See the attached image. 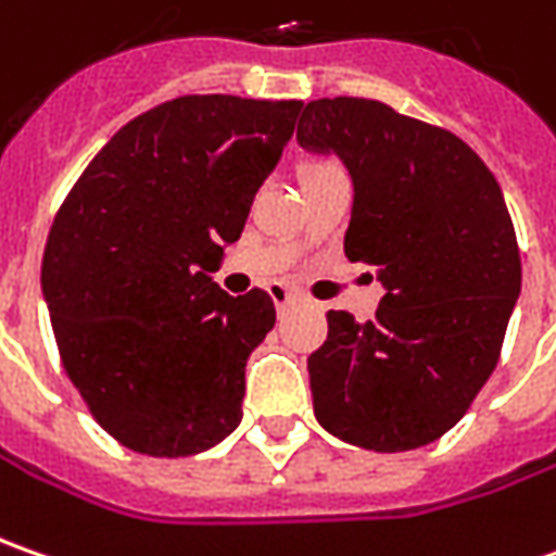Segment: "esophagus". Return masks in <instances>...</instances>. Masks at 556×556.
Listing matches in <instances>:
<instances>
[{"label": "esophagus", "instance_id": "34e87169", "mask_svg": "<svg viewBox=\"0 0 556 556\" xmlns=\"http://www.w3.org/2000/svg\"><path fill=\"white\" fill-rule=\"evenodd\" d=\"M267 292H270V298H274V304H277V311H286L289 304H295V298H298L295 292H292L289 286H282V282H274V286H270Z\"/></svg>", "mask_w": 556, "mask_h": 556}]
</instances>
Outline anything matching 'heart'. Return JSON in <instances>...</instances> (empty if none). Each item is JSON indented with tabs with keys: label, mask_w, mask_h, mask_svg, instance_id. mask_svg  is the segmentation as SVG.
Here are the masks:
<instances>
[{
	"label": "heart",
	"mask_w": 556,
	"mask_h": 556,
	"mask_svg": "<svg viewBox=\"0 0 556 556\" xmlns=\"http://www.w3.org/2000/svg\"><path fill=\"white\" fill-rule=\"evenodd\" d=\"M326 165H332V163H314L307 172H316V168H326Z\"/></svg>",
	"instance_id": "obj_1"
}]
</instances>
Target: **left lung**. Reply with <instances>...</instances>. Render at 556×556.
I'll list each match as a JSON object with an SVG mask.
<instances>
[{
    "label": "left lung",
    "instance_id": "left-lung-1",
    "mask_svg": "<svg viewBox=\"0 0 556 556\" xmlns=\"http://www.w3.org/2000/svg\"><path fill=\"white\" fill-rule=\"evenodd\" d=\"M298 144L344 163V255L384 286L369 323L326 314L329 338L307 356L316 421L363 450L428 446L486 384L520 298L502 187L452 131L366 98L311 101Z\"/></svg>",
    "mask_w": 556,
    "mask_h": 556
}]
</instances>
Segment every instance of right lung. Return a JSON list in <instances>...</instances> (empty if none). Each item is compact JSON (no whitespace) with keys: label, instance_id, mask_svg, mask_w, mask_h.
Here are the masks:
<instances>
[{"label":"right lung","instance_id":"add662e5","mask_svg":"<svg viewBox=\"0 0 556 556\" xmlns=\"http://www.w3.org/2000/svg\"><path fill=\"white\" fill-rule=\"evenodd\" d=\"M301 101L187 94L123 125L51 224L42 298L70 381L113 440L156 458L237 431L267 292L212 274L289 144Z\"/></svg>","mask_w":556,"mask_h":556}]
</instances>
